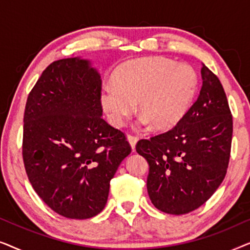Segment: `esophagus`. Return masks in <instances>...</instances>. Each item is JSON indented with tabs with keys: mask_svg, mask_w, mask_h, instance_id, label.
<instances>
[{
	"mask_svg": "<svg viewBox=\"0 0 250 250\" xmlns=\"http://www.w3.org/2000/svg\"><path fill=\"white\" fill-rule=\"evenodd\" d=\"M127 140H128L129 145H131V146H132V149L134 150L135 146H136V142L139 141V138H138V136H135V135H127Z\"/></svg>",
	"mask_w": 250,
	"mask_h": 250,
	"instance_id": "obj_1",
	"label": "esophagus"
}]
</instances>
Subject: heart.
Instances as JSON below:
<instances>
[{
	"label": "heart",
	"instance_id": "1",
	"mask_svg": "<svg viewBox=\"0 0 250 250\" xmlns=\"http://www.w3.org/2000/svg\"><path fill=\"white\" fill-rule=\"evenodd\" d=\"M112 81L100 93L109 122L122 126L138 102L141 124L158 131L174 127L186 116L199 85L193 67L164 57L127 61L115 70Z\"/></svg>",
	"mask_w": 250,
	"mask_h": 250
}]
</instances>
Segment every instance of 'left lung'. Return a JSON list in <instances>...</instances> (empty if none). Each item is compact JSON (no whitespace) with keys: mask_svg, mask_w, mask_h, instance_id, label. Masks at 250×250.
<instances>
[{"mask_svg":"<svg viewBox=\"0 0 250 250\" xmlns=\"http://www.w3.org/2000/svg\"><path fill=\"white\" fill-rule=\"evenodd\" d=\"M197 101L172 129L142 139L136 151L149 164L146 189L167 214L190 213L221 186L230 160L233 122L224 88L203 64Z\"/></svg>","mask_w":250,"mask_h":250,"instance_id":"obj_1","label":"left lung"}]
</instances>
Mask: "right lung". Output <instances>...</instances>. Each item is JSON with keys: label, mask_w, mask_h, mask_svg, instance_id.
Wrapping results in <instances>:
<instances>
[{"label": "right lung", "mask_w": 250, "mask_h": 250, "mask_svg": "<svg viewBox=\"0 0 250 250\" xmlns=\"http://www.w3.org/2000/svg\"><path fill=\"white\" fill-rule=\"evenodd\" d=\"M102 81L88 60L46 67L23 115L22 159L41 199L61 216L85 220L107 204L110 180L132 151L102 116Z\"/></svg>", "instance_id": "obj_1"}]
</instances>
